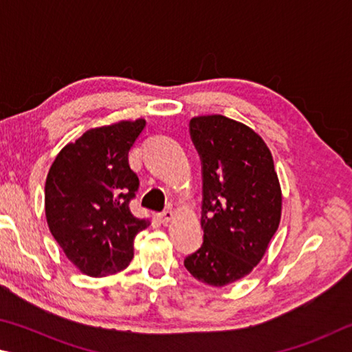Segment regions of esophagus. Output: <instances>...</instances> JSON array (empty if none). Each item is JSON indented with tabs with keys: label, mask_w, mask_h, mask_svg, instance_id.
Masks as SVG:
<instances>
[{
	"label": "esophagus",
	"mask_w": 352,
	"mask_h": 352,
	"mask_svg": "<svg viewBox=\"0 0 352 352\" xmlns=\"http://www.w3.org/2000/svg\"><path fill=\"white\" fill-rule=\"evenodd\" d=\"M173 217H175V213H173L171 210H165V212H162V213H159L160 223H164V224L170 223V221L173 219Z\"/></svg>",
	"instance_id": "obj_1"
}]
</instances>
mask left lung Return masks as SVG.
Instances as JSON below:
<instances>
[{"instance_id": "obj_1", "label": "left lung", "mask_w": 352, "mask_h": 352, "mask_svg": "<svg viewBox=\"0 0 352 352\" xmlns=\"http://www.w3.org/2000/svg\"><path fill=\"white\" fill-rule=\"evenodd\" d=\"M201 157L204 243L184 260L196 280L226 286L249 275L278 229L281 188L267 145L224 116L190 120Z\"/></svg>"}]
</instances>
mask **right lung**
Segmentation results:
<instances>
[{"instance_id": "1", "label": "right lung", "mask_w": 352, "mask_h": 352, "mask_svg": "<svg viewBox=\"0 0 352 352\" xmlns=\"http://www.w3.org/2000/svg\"><path fill=\"white\" fill-rule=\"evenodd\" d=\"M145 120L92 128L55 157L45 186L49 230L72 264L89 276L125 269L133 243L150 221L129 210L139 177L128 153Z\"/></svg>"}]
</instances>
